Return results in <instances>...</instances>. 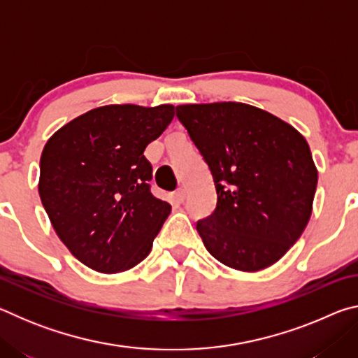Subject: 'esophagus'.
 Masks as SVG:
<instances>
[{
	"mask_svg": "<svg viewBox=\"0 0 358 358\" xmlns=\"http://www.w3.org/2000/svg\"><path fill=\"white\" fill-rule=\"evenodd\" d=\"M175 197H177L178 202H185V199H186V189H185V187H178V189L175 191Z\"/></svg>",
	"mask_w": 358,
	"mask_h": 358,
	"instance_id": "obj_1",
	"label": "esophagus"
}]
</instances>
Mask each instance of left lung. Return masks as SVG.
Returning a JSON list of instances; mask_svg holds the SVG:
<instances>
[{
  "instance_id": "1",
  "label": "left lung",
  "mask_w": 358,
  "mask_h": 358,
  "mask_svg": "<svg viewBox=\"0 0 358 358\" xmlns=\"http://www.w3.org/2000/svg\"><path fill=\"white\" fill-rule=\"evenodd\" d=\"M201 151L217 202L197 232L207 251L240 271L278 262L311 217L317 169L294 126L243 102L177 107Z\"/></svg>"
}]
</instances>
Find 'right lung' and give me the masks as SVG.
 <instances>
[{
    "label": "right lung",
    "mask_w": 358,
    "mask_h": 358,
    "mask_svg": "<svg viewBox=\"0 0 358 358\" xmlns=\"http://www.w3.org/2000/svg\"><path fill=\"white\" fill-rule=\"evenodd\" d=\"M175 117V107L113 104L93 108L48 138L39 196L59 240L99 273H120L148 256L171 215L150 192L143 151Z\"/></svg>",
    "instance_id": "1"
}]
</instances>
